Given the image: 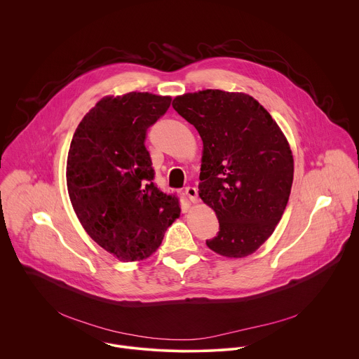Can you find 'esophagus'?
<instances>
[{
    "mask_svg": "<svg viewBox=\"0 0 359 359\" xmlns=\"http://www.w3.org/2000/svg\"><path fill=\"white\" fill-rule=\"evenodd\" d=\"M184 194L187 196V198H189L191 203L197 201V189H196V187H193V186L186 187V189H184Z\"/></svg>",
    "mask_w": 359,
    "mask_h": 359,
    "instance_id": "1",
    "label": "esophagus"
}]
</instances>
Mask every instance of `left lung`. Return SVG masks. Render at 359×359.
<instances>
[{
  "label": "left lung",
  "instance_id": "8db88e82",
  "mask_svg": "<svg viewBox=\"0 0 359 359\" xmlns=\"http://www.w3.org/2000/svg\"><path fill=\"white\" fill-rule=\"evenodd\" d=\"M172 105L203 140L198 196L219 219L208 247L234 259L252 254L273 234L290 197L294 161L285 136L245 93L206 89Z\"/></svg>",
  "mask_w": 359,
  "mask_h": 359
}]
</instances>
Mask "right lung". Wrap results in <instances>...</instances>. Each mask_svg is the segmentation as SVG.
I'll return each instance as SVG.
<instances>
[{"label": "right lung", "instance_id": "obj_1", "mask_svg": "<svg viewBox=\"0 0 359 359\" xmlns=\"http://www.w3.org/2000/svg\"><path fill=\"white\" fill-rule=\"evenodd\" d=\"M172 97L147 92L99 100L78 125L67 162L72 208L93 241L122 262L147 259L180 215L163 193L144 146Z\"/></svg>", "mask_w": 359, "mask_h": 359}]
</instances>
